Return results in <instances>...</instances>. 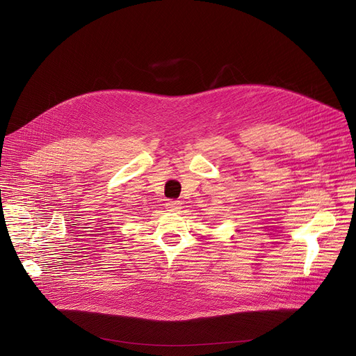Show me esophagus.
<instances>
[{
    "mask_svg": "<svg viewBox=\"0 0 356 356\" xmlns=\"http://www.w3.org/2000/svg\"><path fill=\"white\" fill-rule=\"evenodd\" d=\"M166 209L168 211H179L181 207H180V201H176V200H170L166 202Z\"/></svg>",
    "mask_w": 356,
    "mask_h": 356,
    "instance_id": "esophagus-1",
    "label": "esophagus"
}]
</instances>
